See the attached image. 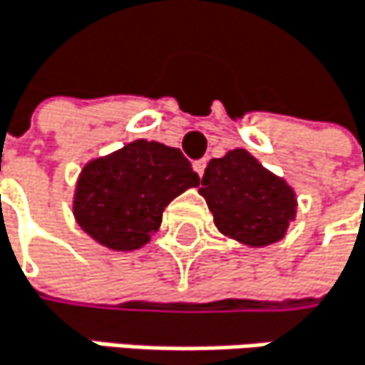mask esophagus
Returning a JSON list of instances; mask_svg holds the SVG:
<instances>
[{
	"label": "esophagus",
	"mask_w": 365,
	"mask_h": 365,
	"mask_svg": "<svg viewBox=\"0 0 365 365\" xmlns=\"http://www.w3.org/2000/svg\"><path fill=\"white\" fill-rule=\"evenodd\" d=\"M205 166H207V160H197V162L192 164V168H195V173H197L199 177H203V173H205Z\"/></svg>",
	"instance_id": "esophagus-1"
}]
</instances>
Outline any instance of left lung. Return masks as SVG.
I'll use <instances>...</instances> for the list:
<instances>
[{
	"label": "left lung",
	"mask_w": 365,
	"mask_h": 365,
	"mask_svg": "<svg viewBox=\"0 0 365 365\" xmlns=\"http://www.w3.org/2000/svg\"><path fill=\"white\" fill-rule=\"evenodd\" d=\"M199 192L222 236L247 247L283 240L297 218L294 188L264 168L247 149H233L210 160Z\"/></svg>",
	"instance_id": "obj_1"
}]
</instances>
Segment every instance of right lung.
I'll use <instances>...</instances> for the list:
<instances>
[{"mask_svg":"<svg viewBox=\"0 0 365 365\" xmlns=\"http://www.w3.org/2000/svg\"><path fill=\"white\" fill-rule=\"evenodd\" d=\"M197 186L199 175L179 149L134 140L84 164L75 184L73 216L101 247L136 251L160 229L166 205Z\"/></svg>","mask_w":365,"mask_h":365,"instance_id":"obj_1","label":"right lung"}]
</instances>
